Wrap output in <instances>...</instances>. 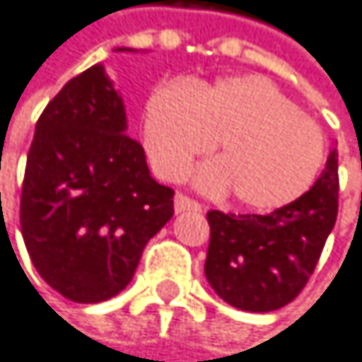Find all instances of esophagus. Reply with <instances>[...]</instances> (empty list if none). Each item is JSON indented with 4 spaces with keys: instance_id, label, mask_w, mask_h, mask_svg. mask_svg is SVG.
Here are the masks:
<instances>
[{
    "instance_id": "1",
    "label": "esophagus",
    "mask_w": 362,
    "mask_h": 362,
    "mask_svg": "<svg viewBox=\"0 0 362 362\" xmlns=\"http://www.w3.org/2000/svg\"><path fill=\"white\" fill-rule=\"evenodd\" d=\"M173 208L175 212H202V204H197L195 199H191L189 195L177 193L173 197Z\"/></svg>"
}]
</instances>
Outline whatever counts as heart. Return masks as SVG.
Listing matches in <instances>:
<instances>
[{
    "instance_id": "obj_1",
    "label": "heart",
    "mask_w": 362,
    "mask_h": 362,
    "mask_svg": "<svg viewBox=\"0 0 362 362\" xmlns=\"http://www.w3.org/2000/svg\"><path fill=\"white\" fill-rule=\"evenodd\" d=\"M141 137L152 169L165 180L182 177L218 139L223 158L202 167L197 182L231 189L252 210L299 199L327 152L320 127L263 76L160 84L144 105Z\"/></svg>"
}]
</instances>
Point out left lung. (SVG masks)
Masks as SVG:
<instances>
[{
  "label": "left lung",
  "mask_w": 362,
  "mask_h": 362,
  "mask_svg": "<svg viewBox=\"0 0 362 362\" xmlns=\"http://www.w3.org/2000/svg\"><path fill=\"white\" fill-rule=\"evenodd\" d=\"M337 150L316 185L272 214L208 212L206 278L216 295L244 312L288 305L308 284L337 221Z\"/></svg>",
  "instance_id": "obj_1"
}]
</instances>
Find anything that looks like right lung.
Returning a JSON list of instances; mask_svg holds the SVG:
<instances>
[{"mask_svg":"<svg viewBox=\"0 0 362 362\" xmlns=\"http://www.w3.org/2000/svg\"><path fill=\"white\" fill-rule=\"evenodd\" d=\"M124 131L122 97L97 63L50 99L27 154L23 240L42 280L76 303L118 295L173 216V191Z\"/></svg>","mask_w":362,"mask_h":362,"instance_id":"obj_1","label":"right lung"}]
</instances>
